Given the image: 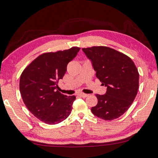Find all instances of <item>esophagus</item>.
Instances as JSON below:
<instances>
[{
	"mask_svg": "<svg viewBox=\"0 0 158 158\" xmlns=\"http://www.w3.org/2000/svg\"><path fill=\"white\" fill-rule=\"evenodd\" d=\"M78 95L83 97V98H85V97H87L88 96V94H85V93H80L78 94Z\"/></svg>",
	"mask_w": 158,
	"mask_h": 158,
	"instance_id": "1",
	"label": "esophagus"
}]
</instances>
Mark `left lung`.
<instances>
[{
    "instance_id": "8db88e82",
    "label": "left lung",
    "mask_w": 158,
    "mask_h": 158,
    "mask_svg": "<svg viewBox=\"0 0 158 158\" xmlns=\"http://www.w3.org/2000/svg\"><path fill=\"white\" fill-rule=\"evenodd\" d=\"M96 77L107 87L106 93L96 94L98 103L93 114L104 120L122 115L134 101L139 88V73L133 61L125 54L104 46L83 48Z\"/></svg>"
}]
</instances>
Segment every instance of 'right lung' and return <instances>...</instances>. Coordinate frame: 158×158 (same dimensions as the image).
Wrapping results in <instances>:
<instances>
[{
    "label": "right lung",
    "mask_w": 158,
    "mask_h": 158,
    "mask_svg": "<svg viewBox=\"0 0 158 158\" xmlns=\"http://www.w3.org/2000/svg\"><path fill=\"white\" fill-rule=\"evenodd\" d=\"M79 50V48L73 47L43 54L21 74L19 85L24 104L36 118L48 124H59L70 114L76 97L60 93L57 83Z\"/></svg>",
    "instance_id": "right-lung-1"
}]
</instances>
